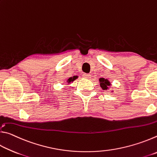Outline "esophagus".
<instances>
[{
	"instance_id": "1",
	"label": "esophagus",
	"mask_w": 157,
	"mask_h": 157,
	"mask_svg": "<svg viewBox=\"0 0 157 157\" xmlns=\"http://www.w3.org/2000/svg\"><path fill=\"white\" fill-rule=\"evenodd\" d=\"M82 77H83L84 78H86V79H90L91 78V75L88 73H84L83 75H82Z\"/></svg>"
}]
</instances>
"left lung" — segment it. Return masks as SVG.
I'll return each mask as SVG.
<instances>
[{
	"instance_id": "left-lung-1",
	"label": "left lung",
	"mask_w": 157,
	"mask_h": 157,
	"mask_svg": "<svg viewBox=\"0 0 157 157\" xmlns=\"http://www.w3.org/2000/svg\"><path fill=\"white\" fill-rule=\"evenodd\" d=\"M99 80H100V87L103 90H106V91H107V89H109V86H111V84L107 79L101 78H100Z\"/></svg>"
}]
</instances>
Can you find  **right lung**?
I'll list each match as a JSON object with an SVG mask.
<instances>
[{
    "label": "right lung",
    "instance_id": "1",
    "mask_svg": "<svg viewBox=\"0 0 157 157\" xmlns=\"http://www.w3.org/2000/svg\"><path fill=\"white\" fill-rule=\"evenodd\" d=\"M77 79V77L76 76H73V77H71V78H69L68 79H66V83L68 84H70L71 82H73L74 80H75Z\"/></svg>",
    "mask_w": 157,
    "mask_h": 157
}]
</instances>
